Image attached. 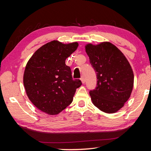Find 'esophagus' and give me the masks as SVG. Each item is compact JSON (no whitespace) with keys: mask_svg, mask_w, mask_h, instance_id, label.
<instances>
[{"mask_svg":"<svg viewBox=\"0 0 151 151\" xmlns=\"http://www.w3.org/2000/svg\"><path fill=\"white\" fill-rule=\"evenodd\" d=\"M81 82H82V83H83V84L85 83V77H84V76H82V77H81Z\"/></svg>","mask_w":151,"mask_h":151,"instance_id":"34e87169","label":"esophagus"}]
</instances>
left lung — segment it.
<instances>
[{
    "label": "left lung",
    "mask_w": 151,
    "mask_h": 151,
    "mask_svg": "<svg viewBox=\"0 0 151 151\" xmlns=\"http://www.w3.org/2000/svg\"><path fill=\"white\" fill-rule=\"evenodd\" d=\"M96 74L97 86L89 94L93 104L106 113H114L129 100L133 88L131 66L121 50L109 42L85 46Z\"/></svg>",
    "instance_id": "8db88e82"
}]
</instances>
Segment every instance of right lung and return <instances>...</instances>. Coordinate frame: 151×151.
Masks as SVG:
<instances>
[{
  "instance_id": "obj_1",
  "label": "right lung",
  "mask_w": 151,
  "mask_h": 151,
  "mask_svg": "<svg viewBox=\"0 0 151 151\" xmlns=\"http://www.w3.org/2000/svg\"><path fill=\"white\" fill-rule=\"evenodd\" d=\"M78 46L52 40L33 54L25 67L23 83L29 100L50 115L58 114L73 102L76 89L82 85L73 80L65 60Z\"/></svg>"
}]
</instances>
